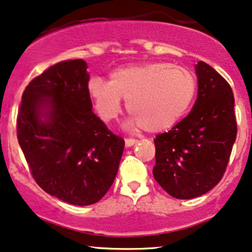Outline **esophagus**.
<instances>
[{"mask_svg":"<svg viewBox=\"0 0 252 252\" xmlns=\"http://www.w3.org/2000/svg\"><path fill=\"white\" fill-rule=\"evenodd\" d=\"M135 143H137V139L135 138H126V147H132Z\"/></svg>","mask_w":252,"mask_h":252,"instance_id":"obj_1","label":"esophagus"}]
</instances>
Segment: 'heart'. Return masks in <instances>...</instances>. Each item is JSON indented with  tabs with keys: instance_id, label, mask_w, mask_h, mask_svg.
Here are the masks:
<instances>
[{
	"instance_id": "obj_1",
	"label": "heart",
	"mask_w": 252,
	"mask_h": 252,
	"mask_svg": "<svg viewBox=\"0 0 252 252\" xmlns=\"http://www.w3.org/2000/svg\"><path fill=\"white\" fill-rule=\"evenodd\" d=\"M197 93L195 74L166 62H149L115 69L109 81L94 77L88 94L104 122L116 120L122 98L131 117L132 128L159 132L171 129L188 114Z\"/></svg>"
}]
</instances>
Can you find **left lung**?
I'll return each instance as SVG.
<instances>
[{"label":"left lung","instance_id":"1","mask_svg":"<svg viewBox=\"0 0 252 252\" xmlns=\"http://www.w3.org/2000/svg\"><path fill=\"white\" fill-rule=\"evenodd\" d=\"M196 74L198 94L190 114L154 139V177L178 199L204 195L218 184L237 135L230 84L203 61L196 64Z\"/></svg>","mask_w":252,"mask_h":252}]
</instances>
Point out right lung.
I'll return each mask as SVG.
<instances>
[{"mask_svg": "<svg viewBox=\"0 0 252 252\" xmlns=\"http://www.w3.org/2000/svg\"><path fill=\"white\" fill-rule=\"evenodd\" d=\"M83 60L51 65L23 92L17 139L45 192L74 205L98 202L113 186L124 139L93 113Z\"/></svg>", "mask_w": 252, "mask_h": 252, "instance_id": "1", "label": "right lung"}]
</instances>
